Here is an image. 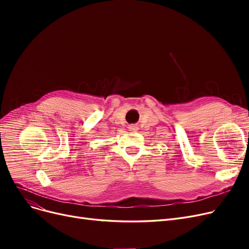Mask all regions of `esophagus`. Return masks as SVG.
Instances as JSON below:
<instances>
[{
  "instance_id": "1",
  "label": "esophagus",
  "mask_w": 249,
  "mask_h": 249,
  "mask_svg": "<svg viewBox=\"0 0 249 249\" xmlns=\"http://www.w3.org/2000/svg\"><path fill=\"white\" fill-rule=\"evenodd\" d=\"M127 129H129V131H131V132H136L138 130V126L136 124H131V125H129Z\"/></svg>"
}]
</instances>
